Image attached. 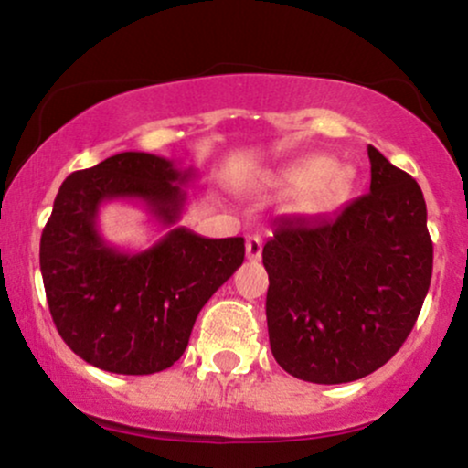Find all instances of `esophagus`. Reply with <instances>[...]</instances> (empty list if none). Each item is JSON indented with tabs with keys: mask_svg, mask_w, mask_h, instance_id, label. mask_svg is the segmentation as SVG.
<instances>
[{
	"mask_svg": "<svg viewBox=\"0 0 468 468\" xmlns=\"http://www.w3.org/2000/svg\"><path fill=\"white\" fill-rule=\"evenodd\" d=\"M246 260L260 261L261 260V239L257 235H249L246 238Z\"/></svg>",
	"mask_w": 468,
	"mask_h": 468,
	"instance_id": "1",
	"label": "esophagus"
}]
</instances>
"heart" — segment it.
I'll return each instance as SVG.
<instances>
[{
    "label": "heart",
    "mask_w": 468,
    "mask_h": 468,
    "mask_svg": "<svg viewBox=\"0 0 468 468\" xmlns=\"http://www.w3.org/2000/svg\"><path fill=\"white\" fill-rule=\"evenodd\" d=\"M335 169V160L327 155H303L272 171L268 182L279 191H297L290 204L292 213L316 218L332 211L341 200L343 180Z\"/></svg>",
    "instance_id": "heart-1"
}]
</instances>
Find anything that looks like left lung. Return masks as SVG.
<instances>
[{
  "label": "left lung",
  "instance_id": "obj_1",
  "mask_svg": "<svg viewBox=\"0 0 468 468\" xmlns=\"http://www.w3.org/2000/svg\"><path fill=\"white\" fill-rule=\"evenodd\" d=\"M367 155L365 196L335 218L277 222L261 252L272 356L308 383H352L383 367L431 283L420 186L372 144Z\"/></svg>",
  "mask_w": 468,
  "mask_h": 468
}]
</instances>
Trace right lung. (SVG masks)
Listing matches in <instances>:
<instances>
[{
  "label": "right lung",
  "mask_w": 468,
  "mask_h": 468,
  "mask_svg": "<svg viewBox=\"0 0 468 468\" xmlns=\"http://www.w3.org/2000/svg\"><path fill=\"white\" fill-rule=\"evenodd\" d=\"M196 171L122 152L68 176L41 233L39 264L58 335L112 374H155L185 354L197 314L244 261V238L208 239L178 227ZM107 201L141 203L165 235L125 251L98 230Z\"/></svg>",
  "instance_id": "obj_1"
}]
</instances>
